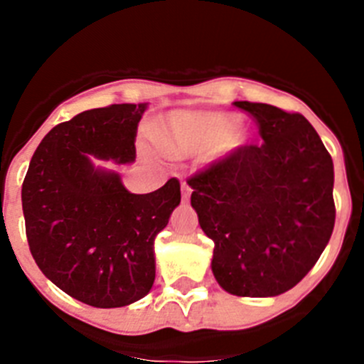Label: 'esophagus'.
Returning <instances> with one entry per match:
<instances>
[{
    "mask_svg": "<svg viewBox=\"0 0 364 364\" xmlns=\"http://www.w3.org/2000/svg\"><path fill=\"white\" fill-rule=\"evenodd\" d=\"M189 197H191V188H189L188 184H182V198H184V200H188Z\"/></svg>",
    "mask_w": 364,
    "mask_h": 364,
    "instance_id": "obj_1",
    "label": "esophagus"
}]
</instances>
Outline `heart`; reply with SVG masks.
Instances as JSON below:
<instances>
[{"instance_id":"1","label":"heart","mask_w":364,"mask_h":364,"mask_svg":"<svg viewBox=\"0 0 364 364\" xmlns=\"http://www.w3.org/2000/svg\"><path fill=\"white\" fill-rule=\"evenodd\" d=\"M237 117L230 112L180 111L167 117L159 144L171 156H189L224 142V151H235L246 144V133L232 131Z\"/></svg>"}]
</instances>
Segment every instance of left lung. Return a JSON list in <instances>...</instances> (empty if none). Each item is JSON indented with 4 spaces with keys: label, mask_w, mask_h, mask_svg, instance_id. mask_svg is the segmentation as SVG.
I'll return each mask as SVG.
<instances>
[{
    "label": "left lung",
    "mask_w": 364,
    "mask_h": 364,
    "mask_svg": "<svg viewBox=\"0 0 364 364\" xmlns=\"http://www.w3.org/2000/svg\"><path fill=\"white\" fill-rule=\"evenodd\" d=\"M259 124L246 146L188 180L202 231L215 242L211 272L239 297L291 290L324 252L336 224L333 162L299 112L235 102Z\"/></svg>",
    "instance_id": "1"
}]
</instances>
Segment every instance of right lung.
<instances>
[{
  "label": "right lung",
  "instance_id": "obj_1",
  "mask_svg": "<svg viewBox=\"0 0 364 364\" xmlns=\"http://www.w3.org/2000/svg\"><path fill=\"white\" fill-rule=\"evenodd\" d=\"M147 104H114L58 124L34 151L21 188L25 230L38 268L95 308H120L149 294L154 237L180 204V182L153 193L125 189L92 160L131 164Z\"/></svg>",
  "mask_w": 364,
  "mask_h": 364
}]
</instances>
